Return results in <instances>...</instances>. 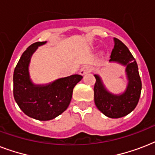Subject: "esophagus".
<instances>
[{"instance_id":"34e87169","label":"esophagus","mask_w":155,"mask_h":155,"mask_svg":"<svg viewBox=\"0 0 155 155\" xmlns=\"http://www.w3.org/2000/svg\"><path fill=\"white\" fill-rule=\"evenodd\" d=\"M90 71H91V68H90V67H88V66H84V67H83V68H81V69H80V75H85V74H87V72H89Z\"/></svg>"}]
</instances>
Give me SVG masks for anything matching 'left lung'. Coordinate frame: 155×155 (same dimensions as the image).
<instances>
[{
  "mask_svg": "<svg viewBox=\"0 0 155 155\" xmlns=\"http://www.w3.org/2000/svg\"><path fill=\"white\" fill-rule=\"evenodd\" d=\"M114 47L109 62H116L125 66L128 84L122 94L115 95L106 89L101 78L94 75V101L97 108L103 114L110 118H120L128 115L137 106L142 91L137 62L127 47L117 38H114Z\"/></svg>",
  "mask_w": 155,
  "mask_h": 155,
  "instance_id": "8db88e82",
  "label": "left lung"
}]
</instances>
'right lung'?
I'll list each match as a JSON object with an SVG mask.
<instances>
[{"label":"right lung","instance_id":"1","mask_svg":"<svg viewBox=\"0 0 155 155\" xmlns=\"http://www.w3.org/2000/svg\"><path fill=\"white\" fill-rule=\"evenodd\" d=\"M33 43L23 52L13 72V97L19 108L30 117L39 120H52L68 108L73 88L83 76L72 75L60 78L48 84H35L29 73L30 58L39 46Z\"/></svg>","mask_w":155,"mask_h":155}]
</instances>
